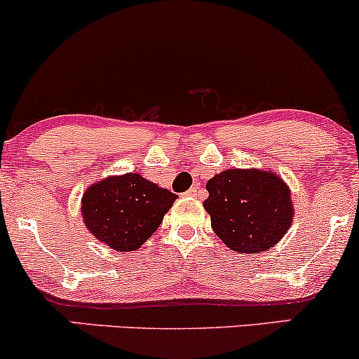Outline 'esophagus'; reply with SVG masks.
<instances>
[{"label": "esophagus", "mask_w": 359, "mask_h": 359, "mask_svg": "<svg viewBox=\"0 0 359 359\" xmlns=\"http://www.w3.org/2000/svg\"><path fill=\"white\" fill-rule=\"evenodd\" d=\"M183 195H184V196H188V198H191V196H196V195H198V188H196V187H191L190 190L184 191Z\"/></svg>", "instance_id": "1"}]
</instances>
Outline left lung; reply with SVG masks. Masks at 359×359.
I'll return each mask as SVG.
<instances>
[{
	"mask_svg": "<svg viewBox=\"0 0 359 359\" xmlns=\"http://www.w3.org/2000/svg\"><path fill=\"white\" fill-rule=\"evenodd\" d=\"M212 229L232 251L257 255L273 248L290 229V190L276 175L257 169H227L208 180Z\"/></svg>",
	"mask_w": 359,
	"mask_h": 359,
	"instance_id": "obj_1",
	"label": "left lung"
}]
</instances>
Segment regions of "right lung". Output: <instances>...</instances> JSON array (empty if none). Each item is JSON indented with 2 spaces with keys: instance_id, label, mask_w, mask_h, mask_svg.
<instances>
[{
  "instance_id": "right-lung-1",
  "label": "right lung",
  "mask_w": 359,
  "mask_h": 359,
  "mask_svg": "<svg viewBox=\"0 0 359 359\" xmlns=\"http://www.w3.org/2000/svg\"><path fill=\"white\" fill-rule=\"evenodd\" d=\"M176 198L175 193L128 172L88 188L81 212L93 236L115 251L126 252L146 243Z\"/></svg>"
}]
</instances>
